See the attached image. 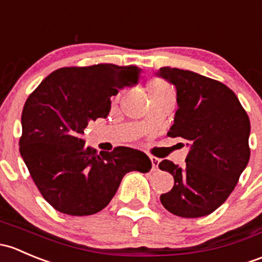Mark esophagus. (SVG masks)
Wrapping results in <instances>:
<instances>
[{
  "label": "esophagus",
  "mask_w": 262,
  "mask_h": 262,
  "mask_svg": "<svg viewBox=\"0 0 262 262\" xmlns=\"http://www.w3.org/2000/svg\"><path fill=\"white\" fill-rule=\"evenodd\" d=\"M150 161H151V165H152V170H158V166H159V163H160V160H159L158 158H155V156H150Z\"/></svg>",
  "instance_id": "34e87169"
}]
</instances>
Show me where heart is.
Wrapping results in <instances>:
<instances>
[{"instance_id":"1","label":"heart","mask_w":262,"mask_h":262,"mask_svg":"<svg viewBox=\"0 0 262 262\" xmlns=\"http://www.w3.org/2000/svg\"><path fill=\"white\" fill-rule=\"evenodd\" d=\"M150 93H171L170 87L161 79H154L149 83Z\"/></svg>"}]
</instances>
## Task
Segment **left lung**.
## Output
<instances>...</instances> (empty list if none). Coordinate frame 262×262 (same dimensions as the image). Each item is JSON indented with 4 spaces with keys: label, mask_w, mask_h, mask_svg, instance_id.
<instances>
[{
    "label": "left lung",
    "mask_w": 262,
    "mask_h": 262,
    "mask_svg": "<svg viewBox=\"0 0 262 262\" xmlns=\"http://www.w3.org/2000/svg\"><path fill=\"white\" fill-rule=\"evenodd\" d=\"M156 75L177 88L178 110L168 135L189 146L184 166L159 164L174 177L161 204L179 217L208 215L225 203L249 164L250 118L236 94L218 80L170 67Z\"/></svg>",
    "instance_id": "8db88e82"
}]
</instances>
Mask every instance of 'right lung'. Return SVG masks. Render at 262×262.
I'll list each match as a JSON object with an SVG mask.
<instances>
[{"label":"right lung","instance_id":"1","mask_svg":"<svg viewBox=\"0 0 262 262\" xmlns=\"http://www.w3.org/2000/svg\"><path fill=\"white\" fill-rule=\"evenodd\" d=\"M135 66L97 64L61 68L26 99L20 154L45 201L69 215H90L108 206L127 172H147L149 156L131 147L101 151L82 139L90 121L106 118L111 97L137 84Z\"/></svg>","mask_w":262,"mask_h":262}]
</instances>
